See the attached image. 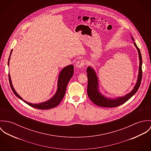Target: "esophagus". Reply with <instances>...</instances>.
<instances>
[{
  "mask_svg": "<svg viewBox=\"0 0 151 151\" xmlns=\"http://www.w3.org/2000/svg\"><path fill=\"white\" fill-rule=\"evenodd\" d=\"M86 65L85 64V62H84V60H78L77 63H76V67H78V68H81L82 67H83V66H84V65Z\"/></svg>",
  "mask_w": 151,
  "mask_h": 151,
  "instance_id": "1",
  "label": "esophagus"
}]
</instances>
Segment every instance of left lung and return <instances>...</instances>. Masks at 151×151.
Listing matches in <instances>:
<instances>
[{"label":"left lung","mask_w":151,"mask_h":151,"mask_svg":"<svg viewBox=\"0 0 151 151\" xmlns=\"http://www.w3.org/2000/svg\"><path fill=\"white\" fill-rule=\"evenodd\" d=\"M133 41L134 39L132 37ZM134 45L137 47L138 54H139V73L138 80L137 83L134 86L132 91L127 94L124 96L119 97L116 99H110L106 98L104 96H103L98 90V78L96 75V73L94 70L91 67H88L86 70L87 73V77H88V87H87V93L88 96L91 99V101L95 104V105L104 107V108H114L119 106L126 102H127L138 91L139 87L140 86L142 71V56L141 54V52L137 46L136 43L134 42Z\"/></svg>","instance_id":"obj_1"}]
</instances>
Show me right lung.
<instances>
[{
  "label": "right lung",
  "mask_w": 151,
  "mask_h": 151,
  "mask_svg": "<svg viewBox=\"0 0 151 151\" xmlns=\"http://www.w3.org/2000/svg\"><path fill=\"white\" fill-rule=\"evenodd\" d=\"M12 52V50L10 52V55L8 60V65H9V60L10 58L11 53ZM74 73V66L73 65H71L65 67L62 69L60 73L59 74V78H58V89L56 91V93L55 94V95L49 100L42 102L41 104H33L31 103H28L24 100L22 99V97L17 94V93L15 91L13 86H12V81L10 78V74H9V83H10V87L13 92V93L15 94V95L18 97L19 99H22L24 102L27 104L28 105L30 106H32L33 108L38 109H41V110H45V109H49L51 108H55L62 101L63 99L65 92L67 84L72 76H73Z\"/></svg>",
  "instance_id": "right-lung-1"
}]
</instances>
